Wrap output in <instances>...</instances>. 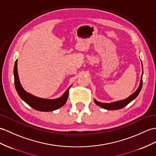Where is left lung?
Masks as SVG:
<instances>
[{
    "label": "left lung",
    "instance_id": "1",
    "mask_svg": "<svg viewBox=\"0 0 156 156\" xmlns=\"http://www.w3.org/2000/svg\"><path fill=\"white\" fill-rule=\"evenodd\" d=\"M142 75H143V72H142ZM142 75L141 79H140V85L138 87V88L134 93L131 94L130 97L125 98L124 100L112 102H111V103H104V102H100L98 101H97L96 100H94L95 104L102 108L107 110H110V111L119 110V109L124 108V107H126L127 105H128L131 101H132L134 98H136V97H137L138 95V94L140 93V90H141V89L142 87Z\"/></svg>",
    "mask_w": 156,
    "mask_h": 156
}]
</instances>
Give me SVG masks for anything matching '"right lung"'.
<instances>
[{
	"mask_svg": "<svg viewBox=\"0 0 156 156\" xmlns=\"http://www.w3.org/2000/svg\"><path fill=\"white\" fill-rule=\"evenodd\" d=\"M17 61L15 62L14 67V85L15 88L17 91L18 95L26 103H27L30 107H31L36 111L41 112H49L53 111L62 107L66 104V102L69 96V89L71 85L68 88L63 95L55 99H46L37 97L32 94L27 93L22 87L18 74L17 69Z\"/></svg>",
	"mask_w": 156,
	"mask_h": 156,
	"instance_id": "right-lung-1",
	"label": "right lung"
}]
</instances>
